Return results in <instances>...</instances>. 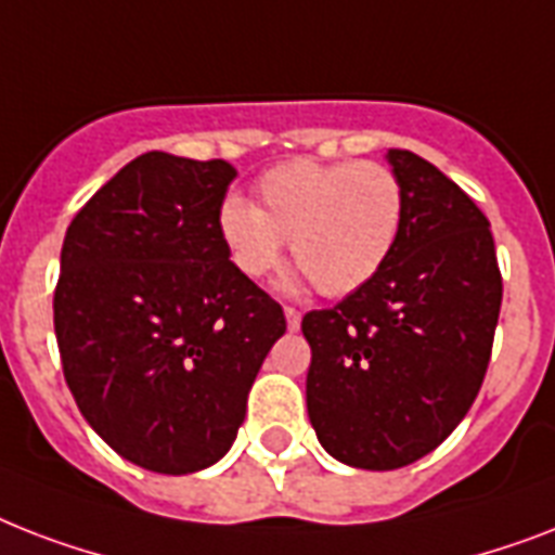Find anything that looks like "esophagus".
Returning a JSON list of instances; mask_svg holds the SVG:
<instances>
[{"label": "esophagus", "instance_id": "obj_1", "mask_svg": "<svg viewBox=\"0 0 555 555\" xmlns=\"http://www.w3.org/2000/svg\"><path fill=\"white\" fill-rule=\"evenodd\" d=\"M285 320H287V328L299 331V325H302V313L296 311V308H285Z\"/></svg>", "mask_w": 555, "mask_h": 555}]
</instances>
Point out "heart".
<instances>
[{
  "mask_svg": "<svg viewBox=\"0 0 555 555\" xmlns=\"http://www.w3.org/2000/svg\"><path fill=\"white\" fill-rule=\"evenodd\" d=\"M259 201L230 195L218 207V235L235 270L268 276L291 242L322 296L354 294L377 276L403 227V184L374 160H291L261 176Z\"/></svg>",
  "mask_w": 555,
  "mask_h": 555,
  "instance_id": "obj_1",
  "label": "heart"
}]
</instances>
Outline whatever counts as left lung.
Here are the masks:
<instances>
[{
	"label": "left lung",
	"instance_id": "obj_1",
	"mask_svg": "<svg viewBox=\"0 0 555 555\" xmlns=\"http://www.w3.org/2000/svg\"><path fill=\"white\" fill-rule=\"evenodd\" d=\"M386 158L405 198L395 250L360 291L302 317L313 431L328 455L377 473L429 455L464 421L504 294L475 201L414 152Z\"/></svg>",
	"mask_w": 555,
	"mask_h": 555
}]
</instances>
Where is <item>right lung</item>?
<instances>
[{
	"label": "right lung",
	"mask_w": 555,
	"mask_h": 555,
	"mask_svg": "<svg viewBox=\"0 0 555 555\" xmlns=\"http://www.w3.org/2000/svg\"><path fill=\"white\" fill-rule=\"evenodd\" d=\"M235 169L146 152L74 216L60 253L54 331L89 426L164 475L233 447L247 395L287 322L218 235Z\"/></svg>",
	"instance_id": "right-lung-1"
}]
</instances>
